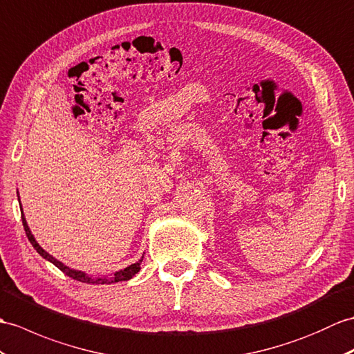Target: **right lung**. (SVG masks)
<instances>
[{
  "label": "right lung",
  "instance_id": "add662e5",
  "mask_svg": "<svg viewBox=\"0 0 354 354\" xmlns=\"http://www.w3.org/2000/svg\"><path fill=\"white\" fill-rule=\"evenodd\" d=\"M22 225H24V229H26V234H27V236H28L30 243L32 244V248H35V249L37 250V253L40 254V257H44V258H45V259H48L49 262H53V264H54L57 268H59V270H62L66 276H69V277H72V279H75V281H80V282H86V283H96V285H97V283H113V282H122V281H128V279L134 277V276L138 273V270H140V264H142V261H143V259H140L138 262H136V264L129 266V267H127L125 270L119 271V273L114 274L111 279H105V277H102V279H92V277L86 276L84 273H81V271L72 270V268H69V267L63 266L60 261H57V259H55V258H53L51 254H49L48 252H45L42 248H40V245L37 244V241L35 240V236L31 235L30 229H28V226H27L26 217H24V216H22Z\"/></svg>",
  "mask_w": 354,
  "mask_h": 354
}]
</instances>
